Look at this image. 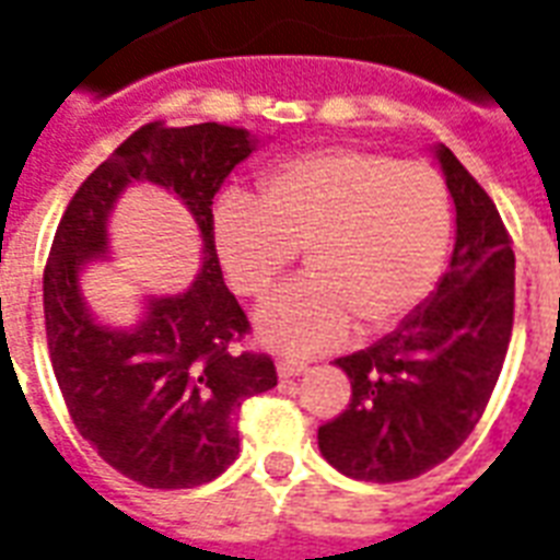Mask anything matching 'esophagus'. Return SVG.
Masks as SVG:
<instances>
[{
    "mask_svg": "<svg viewBox=\"0 0 560 560\" xmlns=\"http://www.w3.org/2000/svg\"><path fill=\"white\" fill-rule=\"evenodd\" d=\"M306 371V362L298 357H280L277 359V374L289 380V376H301Z\"/></svg>",
    "mask_w": 560,
    "mask_h": 560,
    "instance_id": "obj_1",
    "label": "esophagus"
}]
</instances>
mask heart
<instances>
[{
	"label": "heart",
	"instance_id": "1",
	"mask_svg": "<svg viewBox=\"0 0 560 560\" xmlns=\"http://www.w3.org/2000/svg\"><path fill=\"white\" fill-rule=\"evenodd\" d=\"M215 250L228 283L259 298L306 250L310 275L257 310L268 348L315 353L357 327L376 332L406 318L444 268L453 207L429 163L380 151L301 154L262 177L259 201L233 192L219 203Z\"/></svg>",
	"mask_w": 560,
	"mask_h": 560
}]
</instances>
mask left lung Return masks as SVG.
Masks as SVG:
<instances>
[{"instance_id":"1","label":"left lung","mask_w":560,"mask_h":560,"mask_svg":"<svg viewBox=\"0 0 560 560\" xmlns=\"http://www.w3.org/2000/svg\"><path fill=\"white\" fill-rule=\"evenodd\" d=\"M456 203V248L423 306L368 350L336 359L350 402L318 429L339 474L406 482L446 462L482 418L514 327V250L491 195L438 149Z\"/></svg>"}]
</instances>
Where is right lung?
Wrapping results in <instances>:
<instances>
[{"label": "right lung", "mask_w": 560, "mask_h": 560, "mask_svg": "<svg viewBox=\"0 0 560 560\" xmlns=\"http://www.w3.org/2000/svg\"><path fill=\"white\" fill-rule=\"evenodd\" d=\"M254 151L242 128L142 125L72 195L43 271L46 341L69 418L107 465L160 491L212 482L240 456L236 411L277 385L268 353L240 350L248 315L221 277L212 198ZM133 179L166 185L190 207L205 266L184 295L152 299L133 330L95 325L77 289L106 249V215Z\"/></svg>", "instance_id": "1"}]
</instances>
